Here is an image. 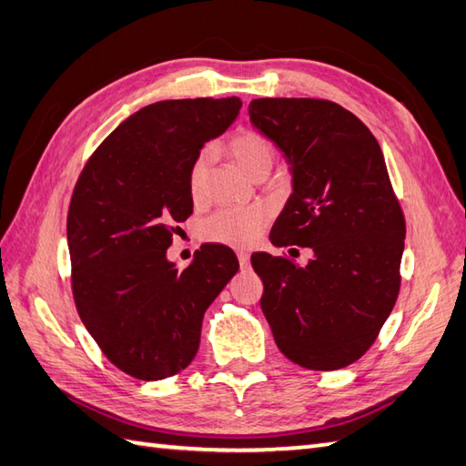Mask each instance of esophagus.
Segmentation results:
<instances>
[{"mask_svg":"<svg viewBox=\"0 0 466 466\" xmlns=\"http://www.w3.org/2000/svg\"><path fill=\"white\" fill-rule=\"evenodd\" d=\"M238 262H240V268H248V266H250V254L248 252H238Z\"/></svg>","mask_w":466,"mask_h":466,"instance_id":"1","label":"esophagus"}]
</instances>
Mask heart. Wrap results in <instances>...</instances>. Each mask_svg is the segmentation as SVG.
Instances as JSON below:
<instances>
[{
    "mask_svg": "<svg viewBox=\"0 0 466 466\" xmlns=\"http://www.w3.org/2000/svg\"><path fill=\"white\" fill-rule=\"evenodd\" d=\"M228 154L246 174L252 177H264L274 164V146L260 132L242 130L228 140ZM208 180V154H198L187 167V192L192 200L200 202L206 192ZM268 212L262 206H238L224 208L208 218L202 228V236L208 242L234 246V248H248L260 240Z\"/></svg>",
    "mask_w": 466,
    "mask_h": 466,
    "instance_id": "heart-1",
    "label": "heart"
}]
</instances>
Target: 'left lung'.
I'll return each mask as SVG.
<instances>
[{
	"mask_svg": "<svg viewBox=\"0 0 466 466\" xmlns=\"http://www.w3.org/2000/svg\"><path fill=\"white\" fill-rule=\"evenodd\" d=\"M250 122L289 157L294 192L274 246L314 258L252 254L262 312L280 352L310 370H339L374 344L400 290L404 222L376 137L330 100L260 97Z\"/></svg>",
	"mask_w": 466,
	"mask_h": 466,
	"instance_id": "1",
	"label": "left lung"
}]
</instances>
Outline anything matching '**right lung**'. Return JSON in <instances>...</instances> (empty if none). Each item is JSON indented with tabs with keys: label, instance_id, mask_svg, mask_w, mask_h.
Wrapping results in <instances>:
<instances>
[{
	"label": "right lung",
	"instance_id": "1",
	"mask_svg": "<svg viewBox=\"0 0 466 466\" xmlns=\"http://www.w3.org/2000/svg\"><path fill=\"white\" fill-rule=\"evenodd\" d=\"M242 107L240 97L166 100L127 117L86 162L67 210L72 294L106 359L137 380L184 370L204 312L238 272L222 244H204L177 270L176 224L192 214L187 167Z\"/></svg>",
	"mask_w": 466,
	"mask_h": 466
}]
</instances>
